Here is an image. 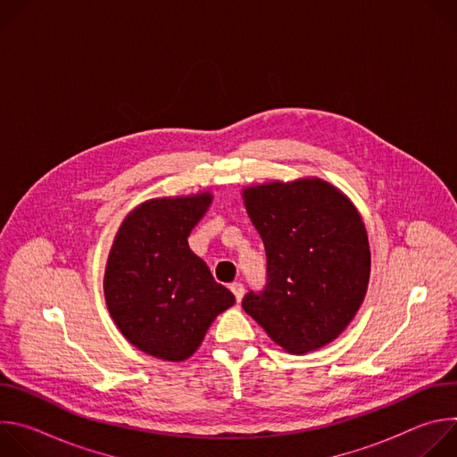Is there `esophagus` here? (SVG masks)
I'll list each match as a JSON object with an SVG mask.
<instances>
[{"instance_id":"34e87169","label":"esophagus","mask_w":457,"mask_h":457,"mask_svg":"<svg viewBox=\"0 0 457 457\" xmlns=\"http://www.w3.org/2000/svg\"><path fill=\"white\" fill-rule=\"evenodd\" d=\"M229 289L233 291V295H235L237 302H240V300H242V296H244V286H242L240 282H233V284L229 286Z\"/></svg>"}]
</instances>
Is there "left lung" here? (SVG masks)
Instances as JSON below:
<instances>
[{"mask_svg":"<svg viewBox=\"0 0 457 457\" xmlns=\"http://www.w3.org/2000/svg\"><path fill=\"white\" fill-rule=\"evenodd\" d=\"M244 201L268 258L266 286L244 296V311L289 353L328 345L367 293L370 251L360 213L320 179L245 187Z\"/></svg>","mask_w":457,"mask_h":457,"instance_id":"8db88e82","label":"left lung"}]
</instances>
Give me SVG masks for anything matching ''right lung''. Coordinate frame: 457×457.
I'll list each match as a JSON object with an SVG mask.
<instances>
[{"label": "right lung", "mask_w": 457, "mask_h": 457, "mask_svg": "<svg viewBox=\"0 0 457 457\" xmlns=\"http://www.w3.org/2000/svg\"><path fill=\"white\" fill-rule=\"evenodd\" d=\"M210 203V193L148 201L124 219L110 249L108 311L129 344L161 360L189 358L212 321L235 303L187 245Z\"/></svg>", "instance_id": "right-lung-1"}]
</instances>
